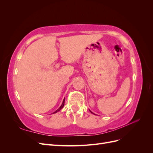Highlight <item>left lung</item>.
Wrapping results in <instances>:
<instances>
[{
    "label": "left lung",
    "mask_w": 153,
    "mask_h": 153,
    "mask_svg": "<svg viewBox=\"0 0 153 153\" xmlns=\"http://www.w3.org/2000/svg\"><path fill=\"white\" fill-rule=\"evenodd\" d=\"M90 112H91V113H92V114H94V113H93V112H91V110H90Z\"/></svg>",
    "instance_id": "obj_1"
}]
</instances>
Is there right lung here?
<instances>
[{
    "label": "right lung",
    "mask_w": 153,
    "mask_h": 153,
    "mask_svg": "<svg viewBox=\"0 0 153 153\" xmlns=\"http://www.w3.org/2000/svg\"><path fill=\"white\" fill-rule=\"evenodd\" d=\"M64 101H65V100L64 99V100H63V102H62V105H61V106H60V107L56 110V111H55V112L53 113V114H55V113H57V112H59V111H60L61 110L62 108H63V106H64Z\"/></svg>",
    "instance_id": "add662e5"
}]
</instances>
